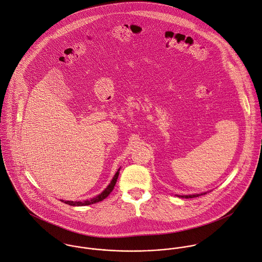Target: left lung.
Wrapping results in <instances>:
<instances>
[{
  "label": "left lung",
  "instance_id": "left-lung-1",
  "mask_svg": "<svg viewBox=\"0 0 262 262\" xmlns=\"http://www.w3.org/2000/svg\"><path fill=\"white\" fill-rule=\"evenodd\" d=\"M203 194H206V193H201V194H192V195H178L179 198H184V199H192V198H196V196H200V195H203Z\"/></svg>",
  "mask_w": 262,
  "mask_h": 262
}]
</instances>
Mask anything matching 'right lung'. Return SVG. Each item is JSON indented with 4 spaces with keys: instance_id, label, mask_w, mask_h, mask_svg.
Masks as SVG:
<instances>
[{
    "instance_id": "add662e5",
    "label": "right lung",
    "mask_w": 262,
    "mask_h": 262,
    "mask_svg": "<svg viewBox=\"0 0 262 262\" xmlns=\"http://www.w3.org/2000/svg\"><path fill=\"white\" fill-rule=\"evenodd\" d=\"M118 175H119V169L116 171L115 175L113 176L111 182L109 183V185L105 188L104 190L97 196L89 200V201H85V202H72V201H63V200H60L62 203L67 204V205H70V206H74V207H83V206H89V205H93V204H96V203H99L101 201H103L104 199H106L109 193L113 190L114 188V185L117 181V178H118Z\"/></svg>"
}]
</instances>
